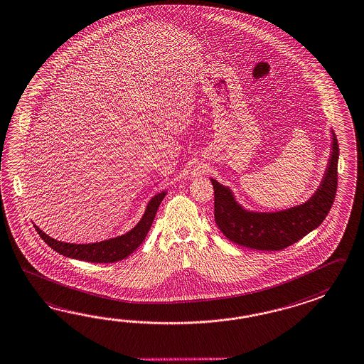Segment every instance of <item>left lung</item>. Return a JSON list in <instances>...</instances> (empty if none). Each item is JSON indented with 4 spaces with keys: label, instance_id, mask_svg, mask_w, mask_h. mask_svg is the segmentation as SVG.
<instances>
[{
    "label": "left lung",
    "instance_id": "obj_1",
    "mask_svg": "<svg viewBox=\"0 0 364 364\" xmlns=\"http://www.w3.org/2000/svg\"><path fill=\"white\" fill-rule=\"evenodd\" d=\"M331 156L320 186L307 201L278 211L248 210L230 186L210 178L214 186V217L228 240L259 251H281L323 223L336 197L338 142L331 130Z\"/></svg>",
    "mask_w": 364,
    "mask_h": 364
}]
</instances>
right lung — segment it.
Returning a JSON list of instances; mask_svg holds the SVG:
<instances>
[{
	"label": "right lung",
	"mask_w": 364,
	"mask_h": 364,
	"mask_svg": "<svg viewBox=\"0 0 364 364\" xmlns=\"http://www.w3.org/2000/svg\"><path fill=\"white\" fill-rule=\"evenodd\" d=\"M167 191H163L161 193L155 194L153 198L149 201L146 206L145 213L142 218L139 219L136 226L130 231L120 236L111 237L102 242H89V244H73V242H65L56 240L50 237L46 232H43L39 227L33 225L41 239L48 244L49 247L69 259H81L87 262L95 264H108L116 262L127 259L130 253L137 250L138 247L145 240L146 235L149 232L150 227L153 225L155 214L158 208L166 197Z\"/></svg>",
	"instance_id": "right-lung-1"
}]
</instances>
